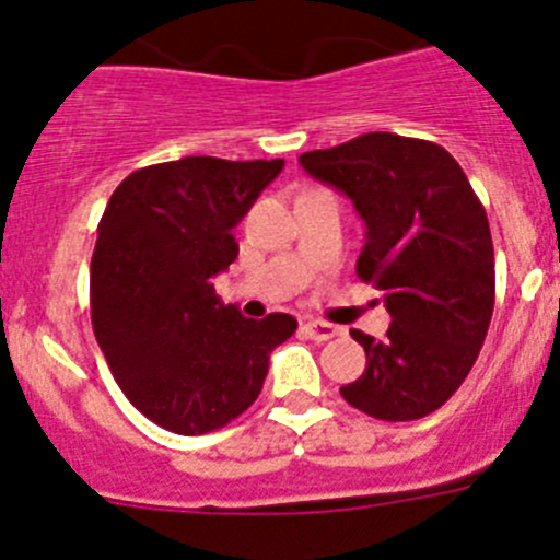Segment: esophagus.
I'll use <instances>...</instances> for the list:
<instances>
[{
  "instance_id": "esophagus-1",
  "label": "esophagus",
  "mask_w": 560,
  "mask_h": 560,
  "mask_svg": "<svg viewBox=\"0 0 560 560\" xmlns=\"http://www.w3.org/2000/svg\"><path fill=\"white\" fill-rule=\"evenodd\" d=\"M303 330H305V336H311L314 341H328V339H334V336L341 334L336 325L319 323V319H308V323L303 325Z\"/></svg>"
}]
</instances>
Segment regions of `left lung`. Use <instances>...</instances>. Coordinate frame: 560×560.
Here are the masks:
<instances>
[{"instance_id":"left-lung-1","label":"left lung","mask_w":560,"mask_h":560,"mask_svg":"<svg viewBox=\"0 0 560 560\" xmlns=\"http://www.w3.org/2000/svg\"><path fill=\"white\" fill-rule=\"evenodd\" d=\"M300 165L353 201L368 235L355 275L384 291L387 336L350 330L368 368L339 389L378 420L440 409L471 373L493 314V241L485 207L446 148L361 133Z\"/></svg>"}]
</instances>
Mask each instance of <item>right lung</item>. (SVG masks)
I'll return each mask as SVG.
<instances>
[{
  "label": "right lung",
  "instance_id": "1",
  "mask_svg": "<svg viewBox=\"0 0 560 560\" xmlns=\"http://www.w3.org/2000/svg\"><path fill=\"white\" fill-rule=\"evenodd\" d=\"M283 160L185 156L133 171L112 192L92 255V328L126 398L156 427L205 434L255 404L289 314L246 319L212 277L237 257L232 230Z\"/></svg>",
  "mask_w": 560,
  "mask_h": 560
}]
</instances>
